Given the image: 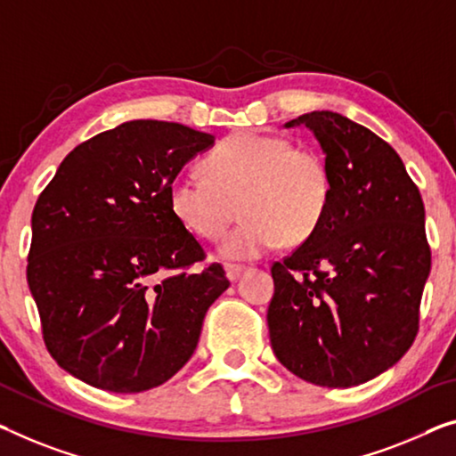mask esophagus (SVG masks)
I'll list each match as a JSON object with an SVG mask.
<instances>
[{"mask_svg": "<svg viewBox=\"0 0 456 456\" xmlns=\"http://www.w3.org/2000/svg\"><path fill=\"white\" fill-rule=\"evenodd\" d=\"M243 272H246V266H240V264H229L227 266V278L231 282L233 281H237V278H240Z\"/></svg>", "mask_w": 456, "mask_h": 456, "instance_id": "esophagus-1", "label": "esophagus"}]
</instances>
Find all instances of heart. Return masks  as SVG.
Instances as JSON below:
<instances>
[{"mask_svg":"<svg viewBox=\"0 0 456 456\" xmlns=\"http://www.w3.org/2000/svg\"><path fill=\"white\" fill-rule=\"evenodd\" d=\"M202 172L207 178L175 175L167 205L182 227L208 241L225 233L240 208L243 223L219 246L227 260H256L282 241H307L328 215L334 188L322 153L278 134H231L202 159Z\"/></svg>","mask_w":456,"mask_h":456,"instance_id":"obj_1","label":"heart"}]
</instances>
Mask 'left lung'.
Here are the masks:
<instances>
[{
    "label": "left lung",
    "instance_id": "1",
    "mask_svg": "<svg viewBox=\"0 0 456 456\" xmlns=\"http://www.w3.org/2000/svg\"><path fill=\"white\" fill-rule=\"evenodd\" d=\"M293 125L315 133L334 188L315 233L272 264L270 344L298 379L346 389L395 364L418 336L432 264L424 202L395 149L366 126L330 110Z\"/></svg>",
    "mask_w": 456,
    "mask_h": 456
}]
</instances>
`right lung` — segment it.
Listing matches in <instances>:
<instances>
[{"label": "right lung", "instance_id": "right-lung-1", "mask_svg": "<svg viewBox=\"0 0 456 456\" xmlns=\"http://www.w3.org/2000/svg\"><path fill=\"white\" fill-rule=\"evenodd\" d=\"M213 134L131 120L73 149L32 210L30 293L49 354L84 383L141 393L172 379L229 287L174 219L167 188Z\"/></svg>", "mask_w": 456, "mask_h": 456}]
</instances>
